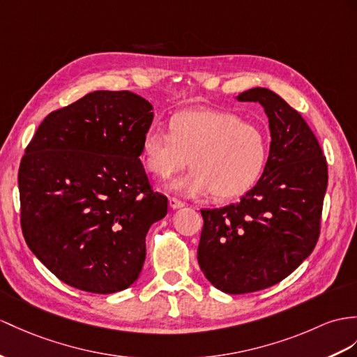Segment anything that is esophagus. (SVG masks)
I'll return each instance as SVG.
<instances>
[{"mask_svg":"<svg viewBox=\"0 0 357 357\" xmlns=\"http://www.w3.org/2000/svg\"><path fill=\"white\" fill-rule=\"evenodd\" d=\"M185 204H183V202H180L178 198H174V197H171L169 198V207L171 208H174V211H176V208H180V207H183Z\"/></svg>","mask_w":357,"mask_h":357,"instance_id":"1","label":"esophagus"}]
</instances>
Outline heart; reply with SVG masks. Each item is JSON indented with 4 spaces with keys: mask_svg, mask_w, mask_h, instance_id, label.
I'll use <instances>...</instances> for the list:
<instances>
[{
    "mask_svg": "<svg viewBox=\"0 0 357 357\" xmlns=\"http://www.w3.org/2000/svg\"><path fill=\"white\" fill-rule=\"evenodd\" d=\"M168 135L146 133L141 144L142 167L168 180L186 168L194 171L169 186L176 192L218 202L244 197L256 186L269 155L266 130L227 110L188 109L169 116Z\"/></svg>",
    "mask_w": 357,
    "mask_h": 357,
    "instance_id": "1",
    "label": "heart"
}]
</instances>
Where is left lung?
Returning a JSON list of instances; mask_svg holds the SVG:
<instances>
[{
	"label": "left lung",
	"mask_w": 357,
	"mask_h": 357,
	"mask_svg": "<svg viewBox=\"0 0 357 357\" xmlns=\"http://www.w3.org/2000/svg\"><path fill=\"white\" fill-rule=\"evenodd\" d=\"M238 101L264 107L271 144L262 177L241 202L202 211L198 265L225 294H248L286 279L314 251L327 189V162L314 132L266 88Z\"/></svg>",
	"instance_id": "left-lung-1"
}]
</instances>
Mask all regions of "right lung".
<instances>
[{"mask_svg": "<svg viewBox=\"0 0 357 357\" xmlns=\"http://www.w3.org/2000/svg\"><path fill=\"white\" fill-rule=\"evenodd\" d=\"M153 106L128 91H95L42 121L21 160V227L57 279L93 294L127 289L145 236L165 218L139 159Z\"/></svg>", "mask_w": 357, "mask_h": 357, "instance_id": "1", "label": "right lung"}]
</instances>
